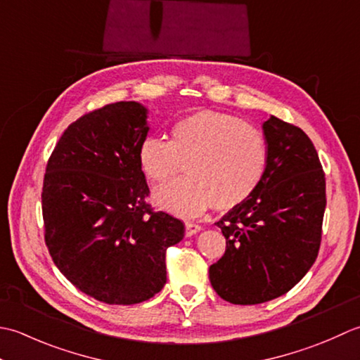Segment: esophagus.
<instances>
[{"label": "esophagus", "mask_w": 360, "mask_h": 360, "mask_svg": "<svg viewBox=\"0 0 360 360\" xmlns=\"http://www.w3.org/2000/svg\"><path fill=\"white\" fill-rule=\"evenodd\" d=\"M185 229H186V236H194V234L199 233L202 229L200 225H197L194 222H185Z\"/></svg>", "instance_id": "obj_1"}]
</instances>
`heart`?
I'll return each mask as SVG.
<instances>
[{"mask_svg": "<svg viewBox=\"0 0 360 360\" xmlns=\"http://www.w3.org/2000/svg\"><path fill=\"white\" fill-rule=\"evenodd\" d=\"M188 177L153 191L158 208L180 217H194L214 203L229 211L244 203L264 177L267 146L259 130L236 116L202 110L179 120L171 139L144 138L138 163L146 177L163 181L186 161Z\"/></svg>", "mask_w": 360, "mask_h": 360, "instance_id": "1", "label": "heart"}]
</instances>
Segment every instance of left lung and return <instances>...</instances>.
Segmentation results:
<instances>
[{
    "instance_id": "left-lung-1",
    "label": "left lung",
    "mask_w": 360,
    "mask_h": 360,
    "mask_svg": "<svg viewBox=\"0 0 360 360\" xmlns=\"http://www.w3.org/2000/svg\"><path fill=\"white\" fill-rule=\"evenodd\" d=\"M262 130L267 166L259 186L216 222L226 248L210 267V281L233 304L289 292L317 259L321 240L326 183L317 150L302 129L276 116Z\"/></svg>"
}]
</instances>
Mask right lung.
Wrapping results in <instances>:
<instances>
[{
  "mask_svg": "<svg viewBox=\"0 0 360 360\" xmlns=\"http://www.w3.org/2000/svg\"><path fill=\"white\" fill-rule=\"evenodd\" d=\"M149 110L115 102L63 131L46 166L41 193L45 240L65 278L108 304L146 302L166 284V248L185 224L146 203L138 163Z\"/></svg>",
  "mask_w": 360,
  "mask_h": 360,
  "instance_id": "1",
  "label": "right lung"
}]
</instances>
